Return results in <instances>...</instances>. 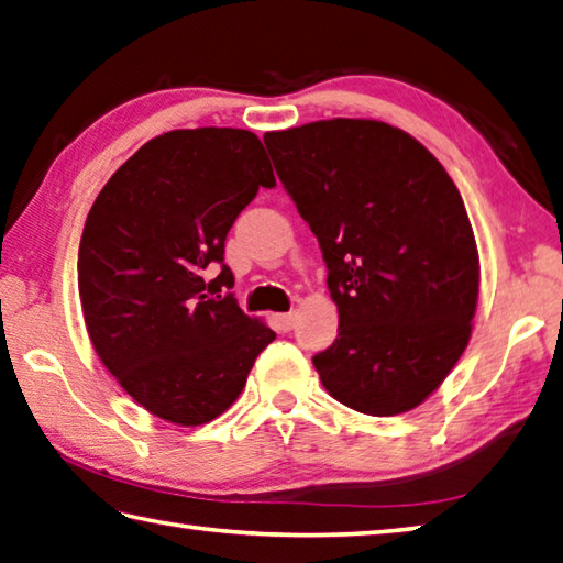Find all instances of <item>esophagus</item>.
Instances as JSON below:
<instances>
[{
    "mask_svg": "<svg viewBox=\"0 0 563 563\" xmlns=\"http://www.w3.org/2000/svg\"><path fill=\"white\" fill-rule=\"evenodd\" d=\"M295 319H297V314H295V312H288V314H275V324H278V329H283V332H290V329L295 327Z\"/></svg>",
    "mask_w": 563,
    "mask_h": 563,
    "instance_id": "34e87169",
    "label": "esophagus"
}]
</instances>
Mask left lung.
I'll list each match as a JSON object with an SVG mask.
<instances>
[{
    "label": "left lung",
    "mask_w": 563,
    "mask_h": 563,
    "mask_svg": "<svg viewBox=\"0 0 563 563\" xmlns=\"http://www.w3.org/2000/svg\"><path fill=\"white\" fill-rule=\"evenodd\" d=\"M263 141L339 310L334 344L312 358L319 380L363 415L412 410L464 354L478 305V249L454 180L385 121H312Z\"/></svg>",
    "instance_id": "8db88e82"
}]
</instances>
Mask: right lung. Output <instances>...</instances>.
Segmentation results:
<instances>
[{
  "instance_id": "obj_1",
  "label": "right lung",
  "mask_w": 563,
  "mask_h": 563,
  "mask_svg": "<svg viewBox=\"0 0 563 563\" xmlns=\"http://www.w3.org/2000/svg\"><path fill=\"white\" fill-rule=\"evenodd\" d=\"M271 161L244 129H178L151 139L87 214L77 288L99 361L131 398L173 424L229 410L275 339L241 312L224 241ZM218 278L203 280L207 267Z\"/></svg>"
}]
</instances>
